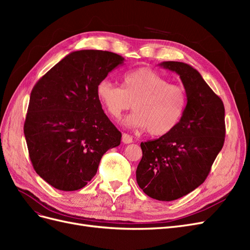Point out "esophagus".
<instances>
[{
  "mask_svg": "<svg viewBox=\"0 0 250 250\" xmlns=\"http://www.w3.org/2000/svg\"><path fill=\"white\" fill-rule=\"evenodd\" d=\"M122 142L124 144H131L133 142L132 141V137H131V135H129V134H127V133H123V135H122Z\"/></svg>",
  "mask_w": 250,
  "mask_h": 250,
  "instance_id": "esophagus-1",
  "label": "esophagus"
}]
</instances>
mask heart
I'll list each match as a JSON object with an SVG mask.
<instances>
[{
  "mask_svg": "<svg viewBox=\"0 0 250 250\" xmlns=\"http://www.w3.org/2000/svg\"><path fill=\"white\" fill-rule=\"evenodd\" d=\"M97 97L113 119L132 106L134 111L125 120L124 125L134 129H146L155 137L168 134L175 128L187 108L186 88L161 74L141 67L124 74L122 87L104 79L98 83Z\"/></svg>",
  "mask_w": 250,
  "mask_h": 250,
  "instance_id": "heart-1",
  "label": "heart"
}]
</instances>
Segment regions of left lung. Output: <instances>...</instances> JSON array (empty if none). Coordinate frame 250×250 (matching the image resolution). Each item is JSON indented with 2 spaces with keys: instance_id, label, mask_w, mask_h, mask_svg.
<instances>
[{
  "instance_id": "1",
  "label": "left lung",
  "mask_w": 250,
  "mask_h": 250,
  "mask_svg": "<svg viewBox=\"0 0 250 250\" xmlns=\"http://www.w3.org/2000/svg\"><path fill=\"white\" fill-rule=\"evenodd\" d=\"M158 65L179 75L188 94L187 108L171 132L141 143L137 183L149 197L172 201L194 191L208 175L224 144V105L192 65Z\"/></svg>"
}]
</instances>
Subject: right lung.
I'll return each mask as SVG.
<instances>
[{
    "instance_id": "right-lung-1",
    "label": "right lung",
    "mask_w": 250,
    "mask_h": 250,
    "mask_svg": "<svg viewBox=\"0 0 250 250\" xmlns=\"http://www.w3.org/2000/svg\"><path fill=\"white\" fill-rule=\"evenodd\" d=\"M124 57L100 50L67 54L34 85L24 125L36 173L60 191H76L96 175L122 133L105 115L96 88Z\"/></svg>"
}]
</instances>
